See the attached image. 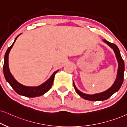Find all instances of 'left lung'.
Here are the masks:
<instances>
[{
	"label": "left lung",
	"instance_id": "1",
	"mask_svg": "<svg viewBox=\"0 0 127 127\" xmlns=\"http://www.w3.org/2000/svg\"><path fill=\"white\" fill-rule=\"evenodd\" d=\"M104 41L113 49L115 55H116L117 61H118V69L116 80H115V83H114L113 86L110 89H109L103 93L93 94V95H89V94H84V93H81V91H80L77 89L74 83H73L74 87L76 93L85 99H87V100L90 101H95L105 100V99L110 98L115 92L119 90L120 87H121L122 84H123L124 81V62L123 59L121 57V54H120L119 49L114 43L109 42V41H107L106 40H104Z\"/></svg>",
	"mask_w": 127,
	"mask_h": 127
}]
</instances>
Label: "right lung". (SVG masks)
<instances>
[{"label": "right lung", "mask_w": 127, "mask_h": 127, "mask_svg": "<svg viewBox=\"0 0 127 127\" xmlns=\"http://www.w3.org/2000/svg\"><path fill=\"white\" fill-rule=\"evenodd\" d=\"M20 35V34L16 37L13 43L8 48L5 53V55H4L3 64V73L4 77H5L6 81L9 83V84L14 89V90L19 95H23L28 97H38V96L43 95L50 89V88L52 86L53 83L54 75L59 70H57V71L54 72L49 80L38 87H27L23 86L22 84L17 82L16 80L14 79L13 77L12 76V75L11 74L10 70H9V65H8V57H9V52H10L11 49L13 46L14 42H15L17 38Z\"/></svg>", "instance_id": "right-lung-1"}]
</instances>
